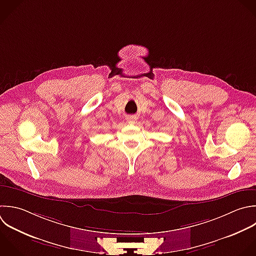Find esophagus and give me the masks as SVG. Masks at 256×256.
I'll return each mask as SVG.
<instances>
[{
  "label": "esophagus",
  "instance_id": "esophagus-1",
  "mask_svg": "<svg viewBox=\"0 0 256 256\" xmlns=\"http://www.w3.org/2000/svg\"><path fill=\"white\" fill-rule=\"evenodd\" d=\"M127 122H128L129 124H135V123L137 122V119H136V117L131 116V117H129V118L127 119Z\"/></svg>",
  "mask_w": 256,
  "mask_h": 256
}]
</instances>
